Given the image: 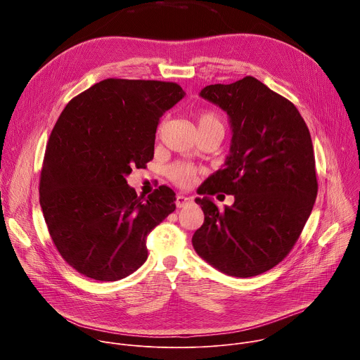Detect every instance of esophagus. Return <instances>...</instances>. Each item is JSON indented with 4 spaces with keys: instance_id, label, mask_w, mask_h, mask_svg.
<instances>
[{
    "instance_id": "34e87169",
    "label": "esophagus",
    "mask_w": 360,
    "mask_h": 360,
    "mask_svg": "<svg viewBox=\"0 0 360 360\" xmlns=\"http://www.w3.org/2000/svg\"><path fill=\"white\" fill-rule=\"evenodd\" d=\"M193 199L191 196H184V195H176V199H175V205L178 208H185L188 207V205L192 202Z\"/></svg>"
}]
</instances>
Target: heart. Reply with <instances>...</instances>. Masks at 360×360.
<instances>
[{
    "label": "heart",
    "instance_id": "heart-1",
    "mask_svg": "<svg viewBox=\"0 0 360 360\" xmlns=\"http://www.w3.org/2000/svg\"><path fill=\"white\" fill-rule=\"evenodd\" d=\"M198 127H199V132L200 131H207L211 128H221L224 129V124L221 117L211 110H205L202 112H199L198 115ZM169 179L179 185V186H188L192 184L193 176L196 174V168L185 161H176L174 164H171L167 169Z\"/></svg>",
    "mask_w": 360,
    "mask_h": 360
}]
</instances>
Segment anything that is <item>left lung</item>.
<instances>
[{"label":"left lung","mask_w":360,"mask_h":360,"mask_svg":"<svg viewBox=\"0 0 360 360\" xmlns=\"http://www.w3.org/2000/svg\"><path fill=\"white\" fill-rule=\"evenodd\" d=\"M200 96L226 111L233 135L225 167L199 195L222 191L235 202L219 210L208 196L196 198L205 221L192 245L226 275H261L286 258L314 210L318 179L309 129L289 99L250 75L205 86Z\"/></svg>","instance_id":"1"}]
</instances>
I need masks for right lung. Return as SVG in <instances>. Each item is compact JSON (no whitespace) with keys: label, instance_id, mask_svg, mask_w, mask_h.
Returning <instances> with one entry per match:
<instances>
[{"label":"right lung","instance_id":"obj_1","mask_svg":"<svg viewBox=\"0 0 360 360\" xmlns=\"http://www.w3.org/2000/svg\"><path fill=\"white\" fill-rule=\"evenodd\" d=\"M185 95L176 82L108 78L74 96L51 131L39 205L63 259L120 281L148 258L146 238L175 211L167 185L146 198L127 184L153 158L160 118Z\"/></svg>","mask_w":360,"mask_h":360}]
</instances>
